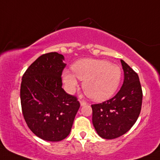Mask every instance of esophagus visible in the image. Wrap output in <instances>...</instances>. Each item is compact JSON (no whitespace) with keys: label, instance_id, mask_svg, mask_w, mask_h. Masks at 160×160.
<instances>
[{"label":"esophagus","instance_id":"1","mask_svg":"<svg viewBox=\"0 0 160 160\" xmlns=\"http://www.w3.org/2000/svg\"><path fill=\"white\" fill-rule=\"evenodd\" d=\"M80 106H81V107H83V106H85L86 104H87V102L84 101H82V100H80Z\"/></svg>","mask_w":160,"mask_h":160}]
</instances>
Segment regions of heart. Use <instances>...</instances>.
<instances>
[{
    "label": "heart",
    "instance_id": "obj_1",
    "mask_svg": "<svg viewBox=\"0 0 160 160\" xmlns=\"http://www.w3.org/2000/svg\"><path fill=\"white\" fill-rule=\"evenodd\" d=\"M71 68L73 73L65 70L62 75L67 91L71 93L77 88V77L83 80V91L94 101L102 102L110 99L120 83V67L107 60L82 59L73 63Z\"/></svg>",
    "mask_w": 160,
    "mask_h": 160
}]
</instances>
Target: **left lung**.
<instances>
[{
  "mask_svg": "<svg viewBox=\"0 0 160 160\" xmlns=\"http://www.w3.org/2000/svg\"><path fill=\"white\" fill-rule=\"evenodd\" d=\"M122 87L114 97L92 105V122L100 137L112 139L127 132L137 122L141 110L142 92L138 74L122 60Z\"/></svg>",
  "mask_w": 160,
  "mask_h": 160,
  "instance_id": "left-lung-1",
  "label": "left lung"
}]
</instances>
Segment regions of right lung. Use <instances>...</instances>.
Segmentation results:
<instances>
[{
	"label": "right lung",
	"instance_id": "1",
	"mask_svg": "<svg viewBox=\"0 0 160 160\" xmlns=\"http://www.w3.org/2000/svg\"><path fill=\"white\" fill-rule=\"evenodd\" d=\"M64 57L52 52L39 57L22 77L21 102L24 120L40 139L63 140L70 134L80 108L77 98L62 88Z\"/></svg>",
	"mask_w": 160,
	"mask_h": 160
}]
</instances>
